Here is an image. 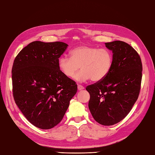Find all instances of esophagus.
<instances>
[{"instance_id":"obj_1","label":"esophagus","mask_w":155,"mask_h":155,"mask_svg":"<svg viewBox=\"0 0 155 155\" xmlns=\"http://www.w3.org/2000/svg\"><path fill=\"white\" fill-rule=\"evenodd\" d=\"M78 90H82L84 89V87L83 86H81V85H78Z\"/></svg>"}]
</instances>
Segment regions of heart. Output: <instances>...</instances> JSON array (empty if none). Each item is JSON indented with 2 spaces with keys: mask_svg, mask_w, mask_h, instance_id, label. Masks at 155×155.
Here are the masks:
<instances>
[{
  "mask_svg": "<svg viewBox=\"0 0 155 155\" xmlns=\"http://www.w3.org/2000/svg\"><path fill=\"white\" fill-rule=\"evenodd\" d=\"M70 54L71 58L61 56L58 61L60 71L68 78H73L80 68L81 70L75 80L99 81L107 76L112 68L113 55L108 49L81 45L72 49Z\"/></svg>",
  "mask_w": 155,
  "mask_h": 155,
  "instance_id": "obj_1",
  "label": "heart"
}]
</instances>
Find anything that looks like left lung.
I'll return each instance as SVG.
<instances>
[{"mask_svg":"<svg viewBox=\"0 0 155 155\" xmlns=\"http://www.w3.org/2000/svg\"><path fill=\"white\" fill-rule=\"evenodd\" d=\"M113 53V64L102 80L87 86L88 107L99 124H117L130 112L140 94L143 64L137 51L121 41L106 43Z\"/></svg>","mask_w":155,"mask_h":155,"instance_id":"obj_1","label":"left lung"}]
</instances>
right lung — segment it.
<instances>
[{
	"label": "right lung",
	"mask_w": 155,
	"mask_h": 155,
	"mask_svg": "<svg viewBox=\"0 0 155 155\" xmlns=\"http://www.w3.org/2000/svg\"><path fill=\"white\" fill-rule=\"evenodd\" d=\"M68 45L33 41L16 57L12 68V94L25 117L41 129L61 121L77 92L75 81L59 68V58Z\"/></svg>",
	"instance_id": "right-lung-1"
}]
</instances>
